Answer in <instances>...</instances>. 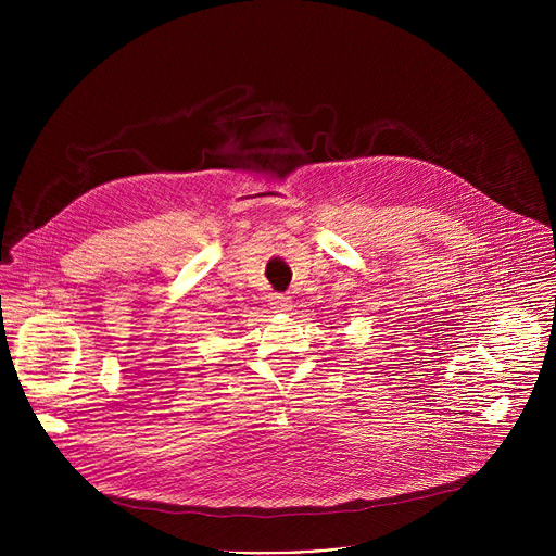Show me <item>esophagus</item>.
I'll return each mask as SVG.
<instances>
[{
    "label": "esophagus",
    "mask_w": 556,
    "mask_h": 556,
    "mask_svg": "<svg viewBox=\"0 0 556 556\" xmlns=\"http://www.w3.org/2000/svg\"><path fill=\"white\" fill-rule=\"evenodd\" d=\"M268 303H270V307H273L275 312H286V309H290V296H288V294L275 292V294L268 296Z\"/></svg>",
    "instance_id": "obj_1"
}]
</instances>
